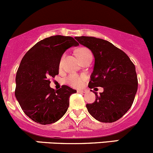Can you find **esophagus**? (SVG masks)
<instances>
[{
  "label": "esophagus",
  "instance_id": "1",
  "mask_svg": "<svg viewBox=\"0 0 153 153\" xmlns=\"http://www.w3.org/2000/svg\"><path fill=\"white\" fill-rule=\"evenodd\" d=\"M77 92L78 93H80V94H84V93H85V90H77Z\"/></svg>",
  "mask_w": 153,
  "mask_h": 153
}]
</instances>
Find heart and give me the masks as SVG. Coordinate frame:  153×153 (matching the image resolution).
<instances>
[{
    "mask_svg": "<svg viewBox=\"0 0 153 153\" xmlns=\"http://www.w3.org/2000/svg\"><path fill=\"white\" fill-rule=\"evenodd\" d=\"M77 55H78L80 60L82 61V59L88 57V56H92V53H91V51H90L89 49H88V48H81L77 51ZM64 57H65V56H62V59H61L60 65H62V62H63L64 60ZM86 77L85 76H79V75L76 74H71L68 77L67 79H66V82H68V84L71 85L72 87L79 88L80 87V86L82 85Z\"/></svg>",
    "mask_w": 153,
    "mask_h": 153,
    "instance_id": "b5f03b06",
    "label": "heart"
}]
</instances>
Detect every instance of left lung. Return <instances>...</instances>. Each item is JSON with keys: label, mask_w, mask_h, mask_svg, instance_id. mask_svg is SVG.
<instances>
[{"label": "left lung", "mask_w": 153, "mask_h": 153, "mask_svg": "<svg viewBox=\"0 0 153 153\" xmlns=\"http://www.w3.org/2000/svg\"><path fill=\"white\" fill-rule=\"evenodd\" d=\"M87 47L95 59L88 87L103 88L96 100L87 104L90 114L101 122L111 123L119 120L129 111L138 89L135 67L129 56L111 42L94 37H76Z\"/></svg>", "instance_id": "8db88e82"}]
</instances>
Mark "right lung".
Masks as SVG:
<instances>
[{
  "label": "right lung",
  "mask_w": 153,
  "mask_h": 153,
  "mask_svg": "<svg viewBox=\"0 0 153 153\" xmlns=\"http://www.w3.org/2000/svg\"><path fill=\"white\" fill-rule=\"evenodd\" d=\"M79 43L73 37L56 35L37 42L26 52L17 71L15 97L25 114L41 124L54 123L65 115L69 97L76 90L50 87L49 79L59 74L64 52Z\"/></svg>",
  "instance_id": "obj_1"
}]
</instances>
